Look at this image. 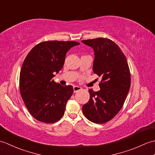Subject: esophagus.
<instances>
[{
    "label": "esophagus",
    "instance_id": "obj_1",
    "mask_svg": "<svg viewBox=\"0 0 155 155\" xmlns=\"http://www.w3.org/2000/svg\"><path fill=\"white\" fill-rule=\"evenodd\" d=\"M82 89V88L78 87V86H74L73 87V90H74V93H77V92L79 91Z\"/></svg>",
    "mask_w": 155,
    "mask_h": 155
}]
</instances>
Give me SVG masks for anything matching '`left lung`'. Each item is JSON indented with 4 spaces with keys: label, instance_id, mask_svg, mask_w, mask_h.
Here are the masks:
<instances>
[{
    "label": "left lung",
    "instance_id": "obj_1",
    "mask_svg": "<svg viewBox=\"0 0 155 155\" xmlns=\"http://www.w3.org/2000/svg\"><path fill=\"white\" fill-rule=\"evenodd\" d=\"M93 48V71L102 79L100 91L89 89L90 98L83 106V114L94 123H107L123 107L130 87V74L127 58L119 47L106 38L81 41Z\"/></svg>",
    "mask_w": 155,
    "mask_h": 155
}]
</instances>
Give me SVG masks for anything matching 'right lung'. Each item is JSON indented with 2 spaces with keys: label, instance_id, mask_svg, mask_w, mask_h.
<instances>
[{
  "label": "right lung",
  "instance_id": "add662e5",
  "mask_svg": "<svg viewBox=\"0 0 155 155\" xmlns=\"http://www.w3.org/2000/svg\"><path fill=\"white\" fill-rule=\"evenodd\" d=\"M79 44L75 41H44L26 57L20 72V92L29 113L37 120L54 123L64 115L73 87L62 86L52 78L62 68L68 51Z\"/></svg>",
  "mask_w": 155,
  "mask_h": 155
}]
</instances>
